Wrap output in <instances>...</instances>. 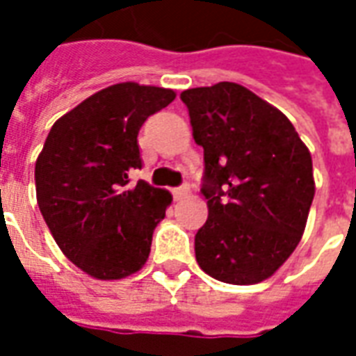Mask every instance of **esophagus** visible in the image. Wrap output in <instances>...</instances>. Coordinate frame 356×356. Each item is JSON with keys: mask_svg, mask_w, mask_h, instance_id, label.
<instances>
[{"mask_svg": "<svg viewBox=\"0 0 356 356\" xmlns=\"http://www.w3.org/2000/svg\"><path fill=\"white\" fill-rule=\"evenodd\" d=\"M171 194H173V198H175V200H181V198H185L186 194H188V186L186 185L177 186V188H173V191H171Z\"/></svg>", "mask_w": 356, "mask_h": 356, "instance_id": "1", "label": "esophagus"}]
</instances>
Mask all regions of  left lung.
<instances>
[{
	"label": "left lung",
	"instance_id": "1",
	"mask_svg": "<svg viewBox=\"0 0 356 356\" xmlns=\"http://www.w3.org/2000/svg\"><path fill=\"white\" fill-rule=\"evenodd\" d=\"M204 148L208 221L194 236L204 273L227 284L275 275L301 240L313 204V162L280 110L232 81L181 93Z\"/></svg>",
	"mask_w": 356,
	"mask_h": 356
}]
</instances>
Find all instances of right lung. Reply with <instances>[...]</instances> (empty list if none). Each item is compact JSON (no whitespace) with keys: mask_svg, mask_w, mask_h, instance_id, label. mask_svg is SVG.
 Masks as SVG:
<instances>
[{"mask_svg":"<svg viewBox=\"0 0 356 356\" xmlns=\"http://www.w3.org/2000/svg\"><path fill=\"white\" fill-rule=\"evenodd\" d=\"M175 99L171 89L116 83L57 120L35 162L38 206L53 238L83 273L118 280L148 259L171 194L145 181L139 129Z\"/></svg>","mask_w":356,"mask_h":356,"instance_id":"add662e5","label":"right lung"}]
</instances>
